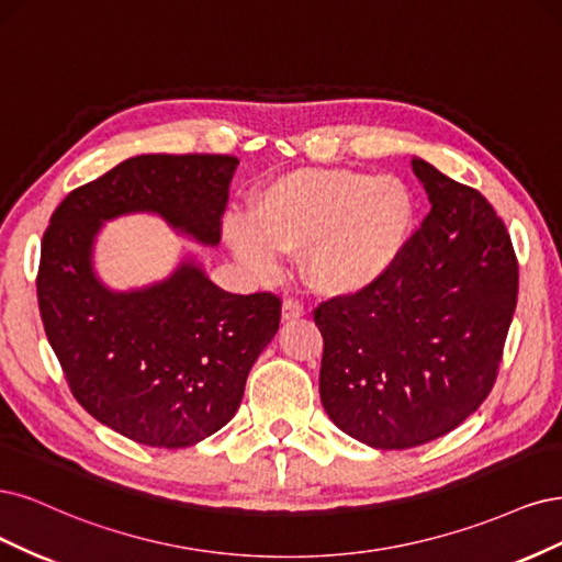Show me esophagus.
I'll return each mask as SVG.
<instances>
[{
	"label": "esophagus",
	"mask_w": 562,
	"mask_h": 562,
	"mask_svg": "<svg viewBox=\"0 0 562 562\" xmlns=\"http://www.w3.org/2000/svg\"><path fill=\"white\" fill-rule=\"evenodd\" d=\"M303 315H305V307H303V303H299L296 299H286V301L282 303V319H284V322L299 319V317H303Z\"/></svg>",
	"instance_id": "esophagus-1"
}]
</instances>
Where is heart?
<instances>
[{"label":"heart","instance_id":"obj_1","mask_svg":"<svg viewBox=\"0 0 562 562\" xmlns=\"http://www.w3.org/2000/svg\"><path fill=\"white\" fill-rule=\"evenodd\" d=\"M418 205L400 177L305 168L266 184L251 220H228L224 238L251 276L273 280L282 251L303 252V276L324 296L367 294L385 282L413 240Z\"/></svg>","mask_w":562,"mask_h":562}]
</instances>
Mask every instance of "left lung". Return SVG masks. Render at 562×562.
<instances>
[{
	"label": "left lung",
	"mask_w": 562,
	"mask_h": 562,
	"mask_svg": "<svg viewBox=\"0 0 562 562\" xmlns=\"http://www.w3.org/2000/svg\"><path fill=\"white\" fill-rule=\"evenodd\" d=\"M431 210L394 273L315 307L322 406L380 450L443 437L493 390L518 299V261L485 198L413 156Z\"/></svg>",
	"instance_id": "obj_1"
}]
</instances>
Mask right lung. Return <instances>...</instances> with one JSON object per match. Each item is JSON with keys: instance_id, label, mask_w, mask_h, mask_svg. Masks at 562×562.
I'll return each instance as SVG.
<instances>
[{"instance_id": "obj_1", "label": "right lung", "mask_w": 562, "mask_h": 562, "mask_svg": "<svg viewBox=\"0 0 562 562\" xmlns=\"http://www.w3.org/2000/svg\"><path fill=\"white\" fill-rule=\"evenodd\" d=\"M235 156L142 154L71 191L42 240L37 296L71 394L137 443L187 448L238 411L249 369L280 327V299L228 294L184 257L154 284L116 292L93 263L104 222L156 214L214 247Z\"/></svg>"}]
</instances>
